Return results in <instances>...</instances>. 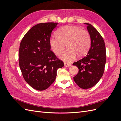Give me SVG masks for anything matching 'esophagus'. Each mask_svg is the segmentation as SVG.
<instances>
[{"label": "esophagus", "mask_w": 121, "mask_h": 121, "mask_svg": "<svg viewBox=\"0 0 121 121\" xmlns=\"http://www.w3.org/2000/svg\"><path fill=\"white\" fill-rule=\"evenodd\" d=\"M64 65H65V67H69V66H71V64H69L65 63Z\"/></svg>", "instance_id": "esophagus-1"}]
</instances>
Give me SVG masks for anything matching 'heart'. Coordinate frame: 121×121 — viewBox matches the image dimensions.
I'll list each match as a JSON object with an SVG mask.
<instances>
[{"instance_id": "b5f03b06", "label": "heart", "mask_w": 121, "mask_h": 121, "mask_svg": "<svg viewBox=\"0 0 121 121\" xmlns=\"http://www.w3.org/2000/svg\"><path fill=\"white\" fill-rule=\"evenodd\" d=\"M91 44L89 33L74 26H65L57 31L49 39V45L53 52L59 56L66 46L68 49L60 56L65 63H70L76 57H82L88 51Z\"/></svg>"}]
</instances>
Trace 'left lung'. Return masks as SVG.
<instances>
[{
    "mask_svg": "<svg viewBox=\"0 0 121 121\" xmlns=\"http://www.w3.org/2000/svg\"><path fill=\"white\" fill-rule=\"evenodd\" d=\"M87 25L91 39L90 48L87 54L82 59L73 64L79 69L74 80L82 89L92 87L103 75L106 63V49L102 36L92 25Z\"/></svg>",
    "mask_w": 121,
    "mask_h": 121,
    "instance_id": "obj_1",
    "label": "left lung"
}]
</instances>
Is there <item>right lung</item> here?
Listing matches in <instances>:
<instances>
[{"label": "right lung", "mask_w": 121, "mask_h": 121, "mask_svg": "<svg viewBox=\"0 0 121 121\" xmlns=\"http://www.w3.org/2000/svg\"><path fill=\"white\" fill-rule=\"evenodd\" d=\"M57 23H40L25 35L20 45L19 62L25 80L34 89H46L54 82L63 61L50 50L49 39Z\"/></svg>", "instance_id": "right-lung-1"}]
</instances>
